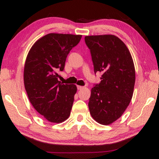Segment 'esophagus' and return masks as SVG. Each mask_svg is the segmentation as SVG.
I'll list each match as a JSON object with an SVG mask.
<instances>
[{"mask_svg":"<svg viewBox=\"0 0 159 159\" xmlns=\"http://www.w3.org/2000/svg\"><path fill=\"white\" fill-rule=\"evenodd\" d=\"M78 87V90H82V89L84 88V87H83V86H77Z\"/></svg>","mask_w":159,"mask_h":159,"instance_id":"1","label":"esophagus"}]
</instances>
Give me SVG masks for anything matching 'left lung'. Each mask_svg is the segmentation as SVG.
Here are the masks:
<instances>
[{
  "label": "left lung",
  "instance_id": "1",
  "mask_svg": "<svg viewBox=\"0 0 159 159\" xmlns=\"http://www.w3.org/2000/svg\"><path fill=\"white\" fill-rule=\"evenodd\" d=\"M94 72L102 73L101 82L91 90L89 110L102 125H110L123 115L132 100L135 69L131 53L120 38L111 34L87 36Z\"/></svg>",
  "mask_w": 159,
  "mask_h": 159
}]
</instances>
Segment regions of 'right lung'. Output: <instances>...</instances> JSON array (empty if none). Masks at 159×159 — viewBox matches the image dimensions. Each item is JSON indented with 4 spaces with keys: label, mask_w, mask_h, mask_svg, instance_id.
Returning a JSON list of instances; mask_svg holds the SVG:
<instances>
[{
    "label": "right lung",
    "mask_w": 159,
    "mask_h": 159,
    "mask_svg": "<svg viewBox=\"0 0 159 159\" xmlns=\"http://www.w3.org/2000/svg\"><path fill=\"white\" fill-rule=\"evenodd\" d=\"M81 36L51 33L38 39L27 54L25 88L33 107L51 123H63L70 116L77 87L58 81L57 71L63 70L67 55Z\"/></svg>",
    "instance_id": "1"
}]
</instances>
